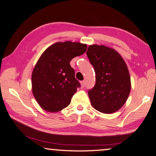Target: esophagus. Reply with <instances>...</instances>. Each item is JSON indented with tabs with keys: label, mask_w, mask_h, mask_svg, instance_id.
Wrapping results in <instances>:
<instances>
[{
	"label": "esophagus",
	"mask_w": 156,
	"mask_h": 156,
	"mask_svg": "<svg viewBox=\"0 0 156 156\" xmlns=\"http://www.w3.org/2000/svg\"><path fill=\"white\" fill-rule=\"evenodd\" d=\"M80 84H81V87L83 88L84 86H85V82H84V81H81L80 82Z\"/></svg>",
	"instance_id": "34e87169"
}]
</instances>
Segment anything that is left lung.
Returning <instances> with one entry per match:
<instances>
[{
    "label": "left lung",
    "instance_id": "left-lung-1",
    "mask_svg": "<svg viewBox=\"0 0 156 156\" xmlns=\"http://www.w3.org/2000/svg\"><path fill=\"white\" fill-rule=\"evenodd\" d=\"M87 55L96 78L95 85L88 92L90 104L104 114L117 112L126 103L131 90L125 61L117 51L104 45H90Z\"/></svg>",
    "mask_w": 156,
    "mask_h": 156
}]
</instances>
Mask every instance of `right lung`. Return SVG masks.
<instances>
[{"label": "right lung", "mask_w": 156, "mask_h": 156, "mask_svg": "<svg viewBox=\"0 0 156 156\" xmlns=\"http://www.w3.org/2000/svg\"><path fill=\"white\" fill-rule=\"evenodd\" d=\"M87 44L57 42L42 53L31 76L32 92L42 109L56 112L66 108L80 87L70 61L86 52Z\"/></svg>", "instance_id": "1"}]
</instances>
